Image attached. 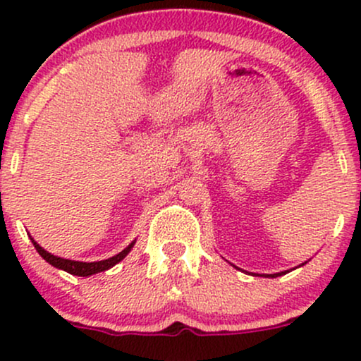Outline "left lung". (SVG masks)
Here are the masks:
<instances>
[{
	"mask_svg": "<svg viewBox=\"0 0 361 361\" xmlns=\"http://www.w3.org/2000/svg\"><path fill=\"white\" fill-rule=\"evenodd\" d=\"M288 271V270H287ZM287 271H280V273H273V275H261V276H267V279H276V276H281L285 275Z\"/></svg>",
	"mask_w": 361,
	"mask_h": 361,
	"instance_id": "obj_1",
	"label": "left lung"
}]
</instances>
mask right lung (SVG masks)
I'll use <instances>...</instances> for the list:
<instances>
[{"label": "right lung", "mask_w": 361, "mask_h": 361, "mask_svg": "<svg viewBox=\"0 0 361 361\" xmlns=\"http://www.w3.org/2000/svg\"><path fill=\"white\" fill-rule=\"evenodd\" d=\"M32 243H34L37 252H39V255L42 256V258L47 261L49 264H52V267L59 268V270H64V271L71 273V275H76V276H90V275H94V273H100V271L109 270V268L115 267V264L120 263V261L126 258V256L128 255V252H130V250H132V247H134V244H135V241H132L126 247V250L120 251L118 255L111 256V258H109V259L93 261V263H85V261L64 259V258H59V256H54L49 251H45L44 247H40L39 244L34 241V239H32Z\"/></svg>", "instance_id": "add662e5"}]
</instances>
